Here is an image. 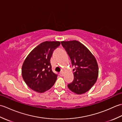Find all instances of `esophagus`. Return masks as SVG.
<instances>
[{
	"instance_id": "1",
	"label": "esophagus",
	"mask_w": 122,
	"mask_h": 122,
	"mask_svg": "<svg viewBox=\"0 0 122 122\" xmlns=\"http://www.w3.org/2000/svg\"><path fill=\"white\" fill-rule=\"evenodd\" d=\"M59 75H60V76H63V72H60V73H59Z\"/></svg>"
}]
</instances>
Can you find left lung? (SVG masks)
I'll return each mask as SVG.
<instances>
[{
    "instance_id": "obj_1",
    "label": "left lung",
    "mask_w": 122,
    "mask_h": 122,
    "mask_svg": "<svg viewBox=\"0 0 122 122\" xmlns=\"http://www.w3.org/2000/svg\"><path fill=\"white\" fill-rule=\"evenodd\" d=\"M74 66V80L68 87L72 92L82 94L87 92L97 82L98 67L94 56L86 46L78 41H61Z\"/></svg>"
}]
</instances>
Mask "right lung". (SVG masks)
Masks as SVG:
<instances>
[{
	"label": "right lung",
	"mask_w": 122,
	"mask_h": 122,
	"mask_svg": "<svg viewBox=\"0 0 122 122\" xmlns=\"http://www.w3.org/2000/svg\"><path fill=\"white\" fill-rule=\"evenodd\" d=\"M60 45L59 41H45L33 49L25 60L22 76L31 89L43 93L55 83L58 75L52 70L50 59Z\"/></svg>",
	"instance_id": "right-lung-1"
}]
</instances>
